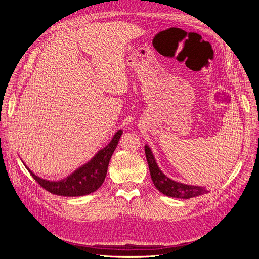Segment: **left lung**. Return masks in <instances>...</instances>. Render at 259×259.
Instances as JSON below:
<instances>
[{
	"label": "left lung",
	"mask_w": 259,
	"mask_h": 259,
	"mask_svg": "<svg viewBox=\"0 0 259 259\" xmlns=\"http://www.w3.org/2000/svg\"><path fill=\"white\" fill-rule=\"evenodd\" d=\"M145 153L147 162L149 165V170H150L151 179L155 186L156 189L163 194L167 195L171 198H179V199H190L198 197V195L205 194L208 192L206 187L200 186H191L182 183H177L171 180L170 178L164 175L159 166L156 165L154 156L151 152V149L148 146H145Z\"/></svg>",
	"instance_id": "8db88e82"
}]
</instances>
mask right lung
Segmentation results:
<instances>
[{"label":"right lung","instance_id":"obj_1","mask_svg":"<svg viewBox=\"0 0 259 259\" xmlns=\"http://www.w3.org/2000/svg\"><path fill=\"white\" fill-rule=\"evenodd\" d=\"M122 134V130L117 131L108 146L99 150L89 163L77 168L74 173L60 182H50V180L42 179L34 175L27 166L26 167L35 179V182L43 189L53 194L62 195V197H81V195L90 194L96 191L103 185L107 175L109 161L111 159Z\"/></svg>","mask_w":259,"mask_h":259}]
</instances>
